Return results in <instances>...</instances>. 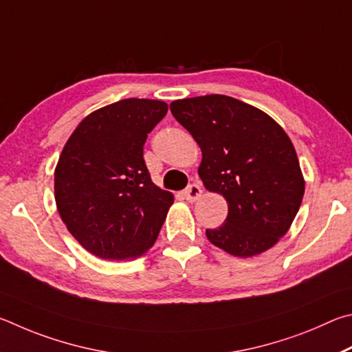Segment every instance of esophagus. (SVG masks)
I'll return each mask as SVG.
<instances>
[{
	"label": "esophagus",
	"instance_id": "obj_1",
	"mask_svg": "<svg viewBox=\"0 0 352 352\" xmlns=\"http://www.w3.org/2000/svg\"><path fill=\"white\" fill-rule=\"evenodd\" d=\"M184 196H186V199L188 202L198 201L202 196V188L199 184H192V186H188L187 190H184Z\"/></svg>",
	"mask_w": 352,
	"mask_h": 352
}]
</instances>
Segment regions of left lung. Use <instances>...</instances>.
Listing matches in <instances>:
<instances>
[{"label": "left lung", "instance_id": "left-lung-1", "mask_svg": "<svg viewBox=\"0 0 352 352\" xmlns=\"http://www.w3.org/2000/svg\"><path fill=\"white\" fill-rule=\"evenodd\" d=\"M170 109L201 148L204 187L223 195L229 206L224 224L206 230L208 241L239 258L274 248L305 195L303 173L285 129L264 111L229 96L182 98Z\"/></svg>", "mask_w": 352, "mask_h": 352}]
</instances>
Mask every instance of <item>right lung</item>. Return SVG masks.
<instances>
[{
    "label": "right lung",
    "mask_w": 352,
    "mask_h": 352,
    "mask_svg": "<svg viewBox=\"0 0 352 352\" xmlns=\"http://www.w3.org/2000/svg\"><path fill=\"white\" fill-rule=\"evenodd\" d=\"M168 104L125 98L86 116L55 166V204L66 229L102 260H134L153 248L173 195L154 186L144 160L148 133Z\"/></svg>",
    "instance_id": "obj_1"
}]
</instances>
